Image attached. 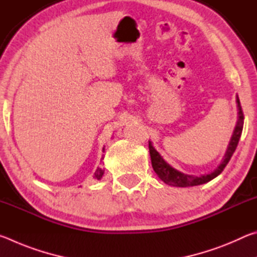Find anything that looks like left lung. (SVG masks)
<instances>
[{
  "instance_id": "left-lung-1",
  "label": "left lung",
  "mask_w": 257,
  "mask_h": 257,
  "mask_svg": "<svg viewBox=\"0 0 257 257\" xmlns=\"http://www.w3.org/2000/svg\"><path fill=\"white\" fill-rule=\"evenodd\" d=\"M236 97H237L236 102H237V108H238L236 127H234L232 136L230 138L229 145L227 147V151H225V154L223 156L222 161H221V163L217 165L214 170L210 173H207V175H202L197 177L194 175H187V173L177 170V169L173 168L171 164H169L167 161L162 158V155L155 150V147L153 146V143L149 141L152 167H153V170L155 171V173L158 175V177L161 180L165 182L167 185L173 186V187H193V186L206 184V182L214 179L215 177L219 176L220 173L223 171L225 165L228 164L230 159H231L233 152L237 149L238 142L239 139H240L242 127H243V114H242L240 101H239L238 95Z\"/></svg>"
}]
</instances>
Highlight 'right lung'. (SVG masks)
I'll use <instances>...</instances> for the list:
<instances>
[{
	"label": "right lung",
	"mask_w": 257,
	"mask_h": 257,
	"mask_svg": "<svg viewBox=\"0 0 257 257\" xmlns=\"http://www.w3.org/2000/svg\"><path fill=\"white\" fill-rule=\"evenodd\" d=\"M104 151H105V146L103 147V153H104ZM103 160H104V155H102V159H101V161H103ZM103 175H104V168L97 167L96 171H95V173H94V178H95V179L101 180V178H102V176H103Z\"/></svg>",
	"instance_id": "1"
}]
</instances>
